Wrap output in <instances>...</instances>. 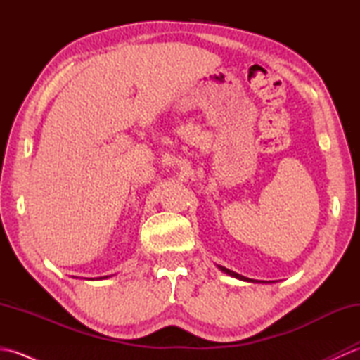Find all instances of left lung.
<instances>
[{
  "instance_id": "1",
  "label": "left lung",
  "mask_w": 360,
  "mask_h": 360,
  "mask_svg": "<svg viewBox=\"0 0 360 360\" xmlns=\"http://www.w3.org/2000/svg\"><path fill=\"white\" fill-rule=\"evenodd\" d=\"M219 269H221V271H224V272H226V274H229V275H232V277H235V278L246 280V281H252V280H249V278H246V277H243V275H240V274H236V272H233V271H229V269H226V267H223V266H219Z\"/></svg>"
}]
</instances>
